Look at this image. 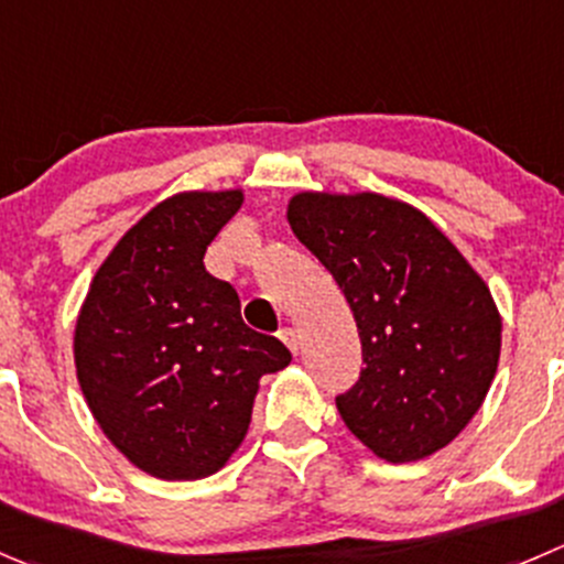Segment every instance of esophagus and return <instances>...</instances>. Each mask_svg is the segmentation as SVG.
Here are the masks:
<instances>
[{"mask_svg":"<svg viewBox=\"0 0 564 564\" xmlns=\"http://www.w3.org/2000/svg\"><path fill=\"white\" fill-rule=\"evenodd\" d=\"M281 341L286 344V347L292 349L294 355L300 352V333L294 330V327H286V330H281Z\"/></svg>","mask_w":564,"mask_h":564,"instance_id":"obj_1","label":"esophagus"}]
</instances>
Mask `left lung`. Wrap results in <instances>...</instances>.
Segmentation results:
<instances>
[{
    "label": "left lung",
    "mask_w": 564,
    "mask_h": 564,
    "mask_svg": "<svg viewBox=\"0 0 564 564\" xmlns=\"http://www.w3.org/2000/svg\"><path fill=\"white\" fill-rule=\"evenodd\" d=\"M286 220L358 325L366 366L336 397L349 433L388 463L449 446L499 366L501 314L482 275L424 212L369 189H303Z\"/></svg>",
    "instance_id": "left-lung-1"
}]
</instances>
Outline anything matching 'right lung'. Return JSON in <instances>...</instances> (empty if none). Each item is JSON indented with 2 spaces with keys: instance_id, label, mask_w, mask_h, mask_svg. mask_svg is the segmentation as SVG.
<instances>
[{
  "instance_id": "1",
  "label": "right lung",
  "mask_w": 564,
  "mask_h": 564,
  "mask_svg": "<svg viewBox=\"0 0 564 564\" xmlns=\"http://www.w3.org/2000/svg\"><path fill=\"white\" fill-rule=\"evenodd\" d=\"M245 189H182L145 212L93 275L74 364L101 433L167 482L220 471L242 446L264 375L292 352L242 322L239 297L204 253Z\"/></svg>"
}]
</instances>
